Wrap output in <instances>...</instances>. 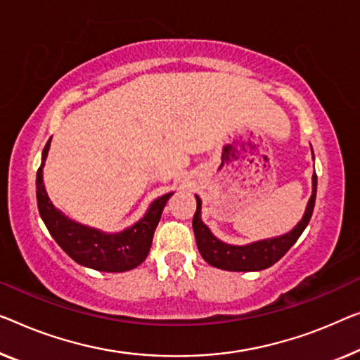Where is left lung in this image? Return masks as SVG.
Listing matches in <instances>:
<instances>
[{
  "instance_id": "1",
  "label": "left lung",
  "mask_w": 360,
  "mask_h": 360,
  "mask_svg": "<svg viewBox=\"0 0 360 360\" xmlns=\"http://www.w3.org/2000/svg\"><path fill=\"white\" fill-rule=\"evenodd\" d=\"M315 197H317V174L312 176V195L309 198L305 213L300 221L289 231L283 236L271 239L257 240L248 245H231L223 243L218 238H214L207 224H203L200 219L202 200L197 198V210L192 219V228H194L195 243L198 252L203 257V260L212 266L221 268L228 271H260L265 268L275 265L286 252L292 248L294 243L299 239V236L307 226L312 217Z\"/></svg>"
}]
</instances>
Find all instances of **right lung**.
Segmentation results:
<instances>
[{"mask_svg":"<svg viewBox=\"0 0 360 360\" xmlns=\"http://www.w3.org/2000/svg\"><path fill=\"white\" fill-rule=\"evenodd\" d=\"M50 142L51 139L43 148L41 166L37 171V203L43 223L53 239L74 262L94 270L121 273L141 265L147 259L152 248L153 233L162 218L166 202L173 195V192L157 198L150 205L146 217L121 233L108 234L95 228L84 226L56 210L43 186V165L50 150Z\"/></svg>","mask_w":360,"mask_h":360,"instance_id":"1","label":"right lung"}]
</instances>
